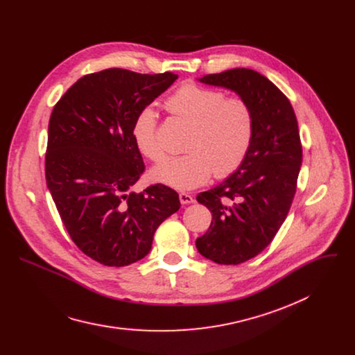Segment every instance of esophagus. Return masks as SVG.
<instances>
[{"mask_svg": "<svg viewBox=\"0 0 355 355\" xmlns=\"http://www.w3.org/2000/svg\"><path fill=\"white\" fill-rule=\"evenodd\" d=\"M180 200H181L182 205H189V204H192V202H193L195 199H193V196L189 195L188 192H181V193H180Z\"/></svg>", "mask_w": 355, "mask_h": 355, "instance_id": "1", "label": "esophagus"}]
</instances>
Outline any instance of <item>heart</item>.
<instances>
[{
	"mask_svg": "<svg viewBox=\"0 0 355 355\" xmlns=\"http://www.w3.org/2000/svg\"><path fill=\"white\" fill-rule=\"evenodd\" d=\"M174 115L191 125L184 156L168 157L151 170L157 182L175 189H193L205 184L212 173L226 177L244 160L252 137V112L240 98L196 84H184L166 101ZM133 139L141 153L160 160L164 155L157 139V114L144 108L133 123Z\"/></svg>",
	"mask_w": 355,
	"mask_h": 355,
	"instance_id": "heart-1",
	"label": "heart"
}]
</instances>
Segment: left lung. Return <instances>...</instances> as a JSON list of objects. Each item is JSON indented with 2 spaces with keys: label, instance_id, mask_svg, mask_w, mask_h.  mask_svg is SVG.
Listing matches in <instances>:
<instances>
[{
  "label": "left lung",
  "instance_id": "8db88e82",
  "mask_svg": "<svg viewBox=\"0 0 355 355\" xmlns=\"http://www.w3.org/2000/svg\"><path fill=\"white\" fill-rule=\"evenodd\" d=\"M198 80L237 94L254 121L239 168L196 196L212 214L208 232L196 239L198 251L218 264L236 266L261 252L289 212L302 166L297 121L289 99L254 70L233 69Z\"/></svg>",
  "mask_w": 355,
  "mask_h": 355
}]
</instances>
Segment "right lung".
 Masks as SVG:
<instances>
[{
    "label": "right lung",
    "mask_w": 355,
    "mask_h": 355,
    "mask_svg": "<svg viewBox=\"0 0 355 355\" xmlns=\"http://www.w3.org/2000/svg\"><path fill=\"white\" fill-rule=\"evenodd\" d=\"M177 78L123 69L92 73L67 89L50 116L47 188L71 240L104 266L146 257L157 227L181 207L163 184L133 191L144 171L133 123Z\"/></svg>",
    "instance_id": "add662e5"
}]
</instances>
